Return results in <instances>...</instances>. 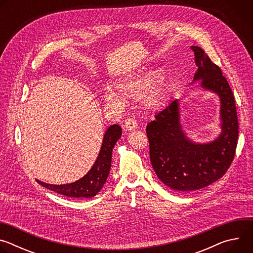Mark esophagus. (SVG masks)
I'll list each match as a JSON object with an SVG mask.
<instances>
[{"label": "esophagus", "instance_id": "1", "mask_svg": "<svg viewBox=\"0 0 253 253\" xmlns=\"http://www.w3.org/2000/svg\"><path fill=\"white\" fill-rule=\"evenodd\" d=\"M138 127V123L136 122L135 119L133 118H128L125 120V123H124V128L125 130L127 131H131V130H134Z\"/></svg>", "mask_w": 253, "mask_h": 253}]
</instances>
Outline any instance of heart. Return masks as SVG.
Here are the masks:
<instances>
[{
  "label": "heart",
  "mask_w": 253,
  "mask_h": 253,
  "mask_svg": "<svg viewBox=\"0 0 253 253\" xmlns=\"http://www.w3.org/2000/svg\"><path fill=\"white\" fill-rule=\"evenodd\" d=\"M119 93L126 97L138 98L143 96V103L148 109L159 107L166 96L167 81L159 71L149 70L128 78L116 86ZM104 100L112 106H120L123 98L111 89H107L104 93Z\"/></svg>",
  "instance_id": "b5f03b06"
}]
</instances>
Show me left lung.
<instances>
[{"label":"left lung","instance_id":"left-lung-1","mask_svg":"<svg viewBox=\"0 0 253 253\" xmlns=\"http://www.w3.org/2000/svg\"><path fill=\"white\" fill-rule=\"evenodd\" d=\"M191 49L198 70L193 81L217 94L221 107V134L212 142L197 144L183 133L179 101H172L146 128L152 167L161 181L176 191L204 188L220 179L230 167L237 146L238 120L232 90L221 69L197 46Z\"/></svg>","mask_w":253,"mask_h":253}]
</instances>
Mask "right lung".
<instances>
[{
  "instance_id": "add662e5",
  "label": "right lung",
  "mask_w": 253,
  "mask_h": 253,
  "mask_svg": "<svg viewBox=\"0 0 253 253\" xmlns=\"http://www.w3.org/2000/svg\"><path fill=\"white\" fill-rule=\"evenodd\" d=\"M121 135L122 129L117 124L111 125L107 129L97 160L88 173L77 181L63 185L48 184L40 181V180H37V182L49 190L68 197L91 198L95 196L101 190L106 182L108 175H109L112 151Z\"/></svg>"
}]
</instances>
